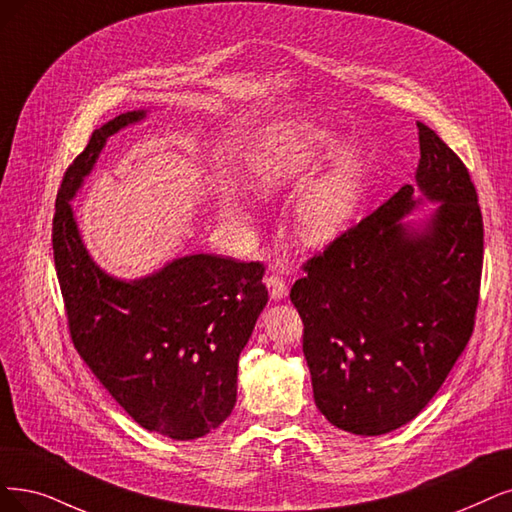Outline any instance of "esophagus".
Returning a JSON list of instances; mask_svg holds the SVG:
<instances>
[{
  "instance_id": "esophagus-1",
  "label": "esophagus",
  "mask_w": 512,
  "mask_h": 512,
  "mask_svg": "<svg viewBox=\"0 0 512 512\" xmlns=\"http://www.w3.org/2000/svg\"><path fill=\"white\" fill-rule=\"evenodd\" d=\"M266 287H268L270 297H272L274 301H280V299H285V297L289 295L287 280L282 278L280 274H276V272H270V274L266 276Z\"/></svg>"
}]
</instances>
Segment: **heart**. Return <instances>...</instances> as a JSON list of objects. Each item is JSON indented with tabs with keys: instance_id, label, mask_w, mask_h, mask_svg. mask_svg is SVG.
<instances>
[{
	"instance_id": "1",
	"label": "heart",
	"mask_w": 512,
	"mask_h": 512,
	"mask_svg": "<svg viewBox=\"0 0 512 512\" xmlns=\"http://www.w3.org/2000/svg\"><path fill=\"white\" fill-rule=\"evenodd\" d=\"M333 132L314 122H285L268 128L257 139L249 168L253 187L274 194L297 185L325 156ZM365 189V170L356 158H344L312 179L295 200L293 225L301 242L323 246L342 236L356 219ZM223 211L236 221H249L240 196L227 194Z\"/></svg>"
}]
</instances>
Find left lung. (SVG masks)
Masks as SVG:
<instances>
[{"mask_svg":"<svg viewBox=\"0 0 512 512\" xmlns=\"http://www.w3.org/2000/svg\"><path fill=\"white\" fill-rule=\"evenodd\" d=\"M418 128L415 185L314 255L291 289L316 407L363 437L411 422L475 327L483 268L477 189L437 132ZM422 199L439 201L438 211L405 222Z\"/></svg>","mask_w":512,"mask_h":512,"instance_id":"obj_1","label":"left lung"}]
</instances>
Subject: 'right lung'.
<instances>
[{
    "mask_svg": "<svg viewBox=\"0 0 512 512\" xmlns=\"http://www.w3.org/2000/svg\"><path fill=\"white\" fill-rule=\"evenodd\" d=\"M145 116L137 109L109 120L67 168L52 221L54 266L73 346L97 380L145 430L192 441L236 405L238 358L268 304L266 270L198 253L122 280L92 261L71 200L107 139Z\"/></svg>",
    "mask_w": 512,
    "mask_h": 512,
    "instance_id": "obj_1",
    "label": "right lung"
}]
</instances>
